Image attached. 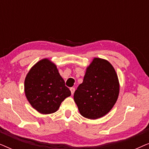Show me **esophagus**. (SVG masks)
Returning a JSON list of instances; mask_svg holds the SVG:
<instances>
[{
	"instance_id": "esophagus-1",
	"label": "esophagus",
	"mask_w": 149,
	"mask_h": 149,
	"mask_svg": "<svg viewBox=\"0 0 149 149\" xmlns=\"http://www.w3.org/2000/svg\"><path fill=\"white\" fill-rule=\"evenodd\" d=\"M70 91H71V93H72V95L74 94V91H75V88H74V87H71V88H70Z\"/></svg>"
}]
</instances>
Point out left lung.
<instances>
[{
  "label": "left lung",
  "mask_w": 149,
  "mask_h": 149,
  "mask_svg": "<svg viewBox=\"0 0 149 149\" xmlns=\"http://www.w3.org/2000/svg\"><path fill=\"white\" fill-rule=\"evenodd\" d=\"M119 93L115 68L107 60L95 58L87 68L83 83L74 91V100L83 117L96 119L111 111Z\"/></svg>",
  "instance_id": "8db88e82"
}]
</instances>
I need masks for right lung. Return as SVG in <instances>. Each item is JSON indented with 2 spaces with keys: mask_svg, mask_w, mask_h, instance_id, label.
<instances>
[{
  "mask_svg": "<svg viewBox=\"0 0 149 149\" xmlns=\"http://www.w3.org/2000/svg\"><path fill=\"white\" fill-rule=\"evenodd\" d=\"M24 91L32 107L45 115L56 112L71 95L56 66L48 59L40 60L32 67L26 77Z\"/></svg>",
  "mask_w": 149,
  "mask_h": 149,
  "instance_id": "right-lung-1",
  "label": "right lung"
}]
</instances>
